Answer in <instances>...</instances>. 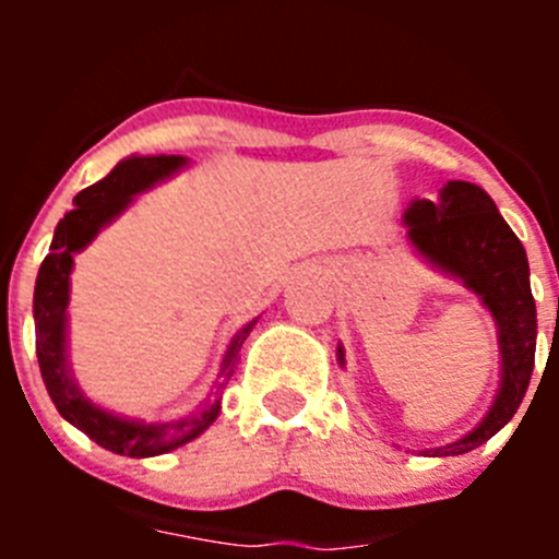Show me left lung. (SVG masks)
<instances>
[{"label": "left lung", "mask_w": 559, "mask_h": 559, "mask_svg": "<svg viewBox=\"0 0 559 559\" xmlns=\"http://www.w3.org/2000/svg\"><path fill=\"white\" fill-rule=\"evenodd\" d=\"M403 224L408 243L426 263L453 276L492 313L501 349V386L490 412L451 445L423 451L426 456H459L496 437L523 403L535 369L537 310L530 288L526 249L501 218L496 201L471 181H448L439 199H414ZM344 367V347H338Z\"/></svg>", "instance_id": "8db88e82"}]
</instances>
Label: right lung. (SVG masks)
<instances>
[{
	"instance_id": "obj_1",
	"label": "right lung",
	"mask_w": 559,
	"mask_h": 559,
	"mask_svg": "<svg viewBox=\"0 0 559 559\" xmlns=\"http://www.w3.org/2000/svg\"><path fill=\"white\" fill-rule=\"evenodd\" d=\"M185 165V156H165V153L122 159L106 179L78 192L75 210H69L61 224L56 226L49 254L44 257L41 269H38L36 294H33V319H36V355L44 386H47L58 414L67 423H72L88 439H95L100 448L120 453V456L147 459L187 445L218 419L221 400H206L199 412L187 414L185 419H176V423H140V419L120 417V414L95 406L78 389L67 358L69 274H72L78 251L86 249L103 226H108L117 215H122L133 201V195H140V192L151 190L153 185L170 179L173 173H179ZM254 324L257 319L237 330L235 338L229 341L224 364H221V378H229L235 372L237 353H240Z\"/></svg>"
}]
</instances>
